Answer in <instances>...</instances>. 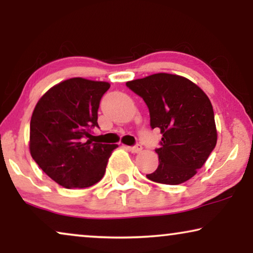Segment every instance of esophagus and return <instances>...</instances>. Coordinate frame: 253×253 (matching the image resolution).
<instances>
[{"mask_svg": "<svg viewBox=\"0 0 253 253\" xmlns=\"http://www.w3.org/2000/svg\"><path fill=\"white\" fill-rule=\"evenodd\" d=\"M127 150H129L130 152H132V153H139V152L143 150V146H141L140 144H137V145H134V146H129L127 147Z\"/></svg>", "mask_w": 253, "mask_h": 253, "instance_id": "obj_1", "label": "esophagus"}]
</instances>
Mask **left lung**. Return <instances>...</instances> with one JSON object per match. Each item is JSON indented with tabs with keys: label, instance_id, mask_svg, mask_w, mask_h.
Instances as JSON below:
<instances>
[{
	"label": "left lung",
	"instance_id": "obj_1",
	"mask_svg": "<svg viewBox=\"0 0 253 253\" xmlns=\"http://www.w3.org/2000/svg\"><path fill=\"white\" fill-rule=\"evenodd\" d=\"M126 86L143 98L151 127H159L162 133L160 147L155 148L159 166L146 177L169 185L193 177L216 145L209 96L189 79L170 74H155L127 82Z\"/></svg>",
	"mask_w": 253,
	"mask_h": 253
}]
</instances>
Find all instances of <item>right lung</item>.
<instances>
[{
  "label": "right lung",
  "mask_w": 253,
  "mask_h": 253,
  "mask_svg": "<svg viewBox=\"0 0 253 253\" xmlns=\"http://www.w3.org/2000/svg\"><path fill=\"white\" fill-rule=\"evenodd\" d=\"M110 85L71 78L44 93L30 123V152L38 166L67 189L88 188L103 177L115 144L94 143L98 109Z\"/></svg>",
  "instance_id": "obj_1"
}]
</instances>
